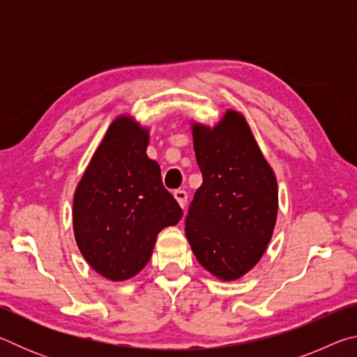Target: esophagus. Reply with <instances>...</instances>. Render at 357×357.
<instances>
[{
  "mask_svg": "<svg viewBox=\"0 0 357 357\" xmlns=\"http://www.w3.org/2000/svg\"><path fill=\"white\" fill-rule=\"evenodd\" d=\"M173 195H174V198H176V202L179 203V206L184 208L185 203H187V197H189V195H187V192L184 189H178V190L173 192Z\"/></svg>",
  "mask_w": 357,
  "mask_h": 357,
  "instance_id": "esophagus-1",
  "label": "esophagus"
}]
</instances>
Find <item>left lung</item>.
<instances>
[{
  "mask_svg": "<svg viewBox=\"0 0 357 357\" xmlns=\"http://www.w3.org/2000/svg\"><path fill=\"white\" fill-rule=\"evenodd\" d=\"M203 184L185 217V236L204 269L236 280L255 266L277 220L279 189L273 168L243 114L228 110L213 129L192 124Z\"/></svg>",
  "mask_w": 357,
  "mask_h": 357,
  "instance_id": "obj_1",
  "label": "left lung"
}]
</instances>
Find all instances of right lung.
Masks as SVG:
<instances>
[{"label":"right lung","instance_id":"add662e5","mask_svg":"<svg viewBox=\"0 0 357 357\" xmlns=\"http://www.w3.org/2000/svg\"><path fill=\"white\" fill-rule=\"evenodd\" d=\"M149 130L130 116L108 128L74 195V234L88 264L113 282L146 266L162 229L183 209L162 184L160 167L146 155Z\"/></svg>","mask_w":357,"mask_h":357}]
</instances>
